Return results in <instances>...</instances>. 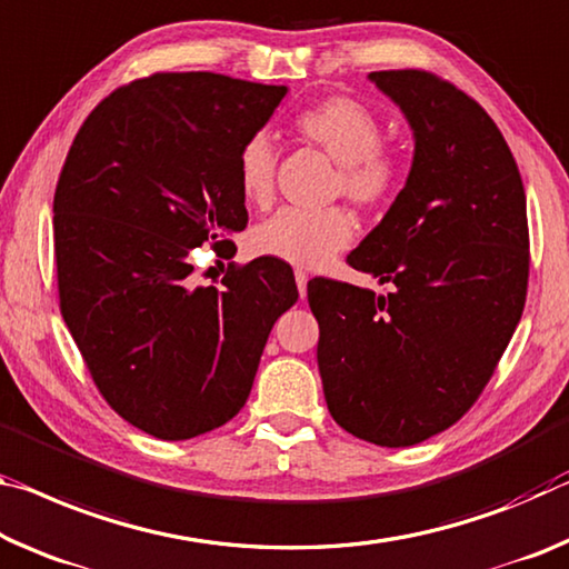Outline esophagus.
Instances as JSON below:
<instances>
[{"mask_svg": "<svg viewBox=\"0 0 569 569\" xmlns=\"http://www.w3.org/2000/svg\"><path fill=\"white\" fill-rule=\"evenodd\" d=\"M306 283H309V276H306L303 270H296V286H299L301 299H306Z\"/></svg>", "mask_w": 569, "mask_h": 569, "instance_id": "34e87169", "label": "esophagus"}]
</instances>
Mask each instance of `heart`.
<instances>
[{
	"label": "heart",
	"instance_id": "1",
	"mask_svg": "<svg viewBox=\"0 0 569 569\" xmlns=\"http://www.w3.org/2000/svg\"><path fill=\"white\" fill-rule=\"evenodd\" d=\"M296 131L339 164L333 192L362 210L390 204L402 182V164L382 147V123L355 98L333 96L296 116ZM276 147L266 133L248 139L238 154V184L250 204H268L276 187ZM355 238V218L341 207L301 210L283 207L252 230L258 256L296 268H319Z\"/></svg>",
	"mask_w": 569,
	"mask_h": 569
}]
</instances>
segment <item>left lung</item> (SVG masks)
I'll list each match as a JSON object with an SVG mask.
<instances>
[{"mask_svg": "<svg viewBox=\"0 0 569 569\" xmlns=\"http://www.w3.org/2000/svg\"><path fill=\"white\" fill-rule=\"evenodd\" d=\"M369 80L412 129L408 182L347 263L392 293L313 278L319 372L331 418L385 448L461 420L525 311L527 197L491 116L426 70Z\"/></svg>", "mask_w": 569, "mask_h": 569, "instance_id": "obj_1", "label": "left lung"}]
</instances>
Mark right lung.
<instances>
[{"label": "right lung", "mask_w": 569, "mask_h": 569, "mask_svg": "<svg viewBox=\"0 0 569 569\" xmlns=\"http://www.w3.org/2000/svg\"><path fill=\"white\" fill-rule=\"evenodd\" d=\"M286 86L154 73L113 90L80 126L52 228L60 311L106 402L161 440L236 418L276 319L299 299L283 260L228 266L197 286L192 250L246 230L242 143Z\"/></svg>", "instance_id": "add662e5"}]
</instances>
